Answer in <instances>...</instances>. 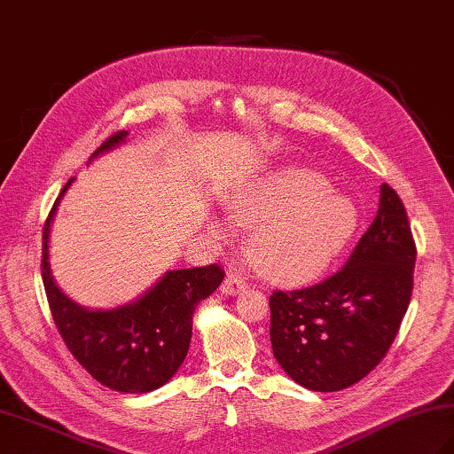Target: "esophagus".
Wrapping results in <instances>:
<instances>
[{
    "mask_svg": "<svg viewBox=\"0 0 454 454\" xmlns=\"http://www.w3.org/2000/svg\"><path fill=\"white\" fill-rule=\"evenodd\" d=\"M246 281L242 277H238V275H228L226 278H224V283H222V293L224 294H230V296H236V294H239V293H244L246 291Z\"/></svg>",
    "mask_w": 454,
    "mask_h": 454,
    "instance_id": "esophagus-1",
    "label": "esophagus"
}]
</instances>
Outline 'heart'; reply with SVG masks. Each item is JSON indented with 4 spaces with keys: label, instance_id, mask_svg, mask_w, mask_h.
<instances>
[{
    "label": "heart",
    "instance_id": "obj_1",
    "mask_svg": "<svg viewBox=\"0 0 454 454\" xmlns=\"http://www.w3.org/2000/svg\"><path fill=\"white\" fill-rule=\"evenodd\" d=\"M230 215L255 226L249 257L277 281L302 283L322 275L359 224L355 202L330 191V181L308 168H283L236 192Z\"/></svg>",
    "mask_w": 454,
    "mask_h": 454
}]
</instances>
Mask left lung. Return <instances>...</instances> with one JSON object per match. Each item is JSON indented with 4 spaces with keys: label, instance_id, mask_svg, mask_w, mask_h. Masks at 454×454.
<instances>
[{
    "label": "left lung",
    "instance_id": "obj_1",
    "mask_svg": "<svg viewBox=\"0 0 454 454\" xmlns=\"http://www.w3.org/2000/svg\"><path fill=\"white\" fill-rule=\"evenodd\" d=\"M416 254L403 202L384 183L379 212L341 271L269 298L273 355L283 371L316 392H337L364 379L400 330Z\"/></svg>",
    "mask_w": 454,
    "mask_h": 454
}]
</instances>
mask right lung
<instances>
[{"mask_svg":"<svg viewBox=\"0 0 454 454\" xmlns=\"http://www.w3.org/2000/svg\"><path fill=\"white\" fill-rule=\"evenodd\" d=\"M127 130L113 134L93 152L117 148ZM74 177L66 183L43 230V283L54 324L78 363L103 387L124 394H144L163 387L185 361L192 312L200 301L216 291L224 271L215 263L195 269L168 271L138 301L111 310H90L67 298L48 263V236L60 199Z\"/></svg>","mask_w":454,"mask_h":454,"instance_id":"right-lung-1","label":"right lung"}]
</instances>
